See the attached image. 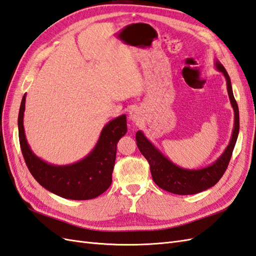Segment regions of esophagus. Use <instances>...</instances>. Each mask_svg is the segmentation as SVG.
Returning a JSON list of instances; mask_svg holds the SVG:
<instances>
[{
	"label": "esophagus",
	"mask_w": 256,
	"mask_h": 256,
	"mask_svg": "<svg viewBox=\"0 0 256 256\" xmlns=\"http://www.w3.org/2000/svg\"><path fill=\"white\" fill-rule=\"evenodd\" d=\"M142 111L138 109V108H134L130 111L128 114V119L132 121V122H135V123H138L140 122L142 120Z\"/></svg>",
	"instance_id": "1"
}]
</instances>
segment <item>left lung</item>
I'll return each mask as SVG.
<instances>
[{
  "mask_svg": "<svg viewBox=\"0 0 256 256\" xmlns=\"http://www.w3.org/2000/svg\"><path fill=\"white\" fill-rule=\"evenodd\" d=\"M215 69L222 72L226 78L227 92L234 109V128L230 140L222 154L211 164L201 168H185L176 166L168 156L163 154L154 144L150 142L142 130L136 133V142L142 154L145 156L150 166L152 180L160 188L175 194H194L208 188H211L218 182L225 173L230 161L232 150L239 134V109L236 102L230 78L226 69L218 60H214Z\"/></svg>",
  "mask_w": 256,
  "mask_h": 256,
  "instance_id": "left-lung-1",
  "label": "left lung"
}]
</instances>
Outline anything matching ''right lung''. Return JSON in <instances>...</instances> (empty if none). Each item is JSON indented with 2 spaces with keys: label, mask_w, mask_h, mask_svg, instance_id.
<instances>
[{
  "label": "right lung",
  "mask_w": 256,
  "mask_h": 256,
  "mask_svg": "<svg viewBox=\"0 0 256 256\" xmlns=\"http://www.w3.org/2000/svg\"><path fill=\"white\" fill-rule=\"evenodd\" d=\"M26 95L19 109L18 134L26 164L36 180L64 199L88 200L106 192L112 182L116 144L128 130L126 116L109 121L102 128L94 148L84 158L71 164L57 166L38 158L28 144L24 128Z\"/></svg>",
  "instance_id": "1"
}]
</instances>
